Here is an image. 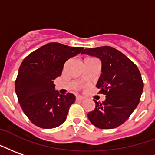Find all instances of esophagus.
I'll return each mask as SVG.
<instances>
[{
  "label": "esophagus",
  "mask_w": 155,
  "mask_h": 155,
  "mask_svg": "<svg viewBox=\"0 0 155 155\" xmlns=\"http://www.w3.org/2000/svg\"><path fill=\"white\" fill-rule=\"evenodd\" d=\"M84 98L82 97V96H76V100L77 101H81V100H84Z\"/></svg>",
  "instance_id": "esophagus-1"
}]
</instances>
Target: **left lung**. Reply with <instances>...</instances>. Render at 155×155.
Masks as SVG:
<instances>
[{
	"instance_id": "left-lung-1",
	"label": "left lung",
	"mask_w": 155,
	"mask_h": 155,
	"mask_svg": "<svg viewBox=\"0 0 155 155\" xmlns=\"http://www.w3.org/2000/svg\"><path fill=\"white\" fill-rule=\"evenodd\" d=\"M82 54L98 57L102 74L96 87L106 95L103 103L95 102L88 117L100 129H113L123 124L140 103L144 83L138 67L121 51L109 46L84 49Z\"/></svg>"
}]
</instances>
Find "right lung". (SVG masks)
Instances as JSON below:
<instances>
[{
    "mask_svg": "<svg viewBox=\"0 0 155 155\" xmlns=\"http://www.w3.org/2000/svg\"><path fill=\"white\" fill-rule=\"evenodd\" d=\"M83 49L49 42L22 61L15 84V93L23 112L35 126L51 129L66 121L75 96L71 93L59 94L55 90L54 80L61 74L66 61Z\"/></svg>",
    "mask_w": 155,
    "mask_h": 155,
    "instance_id": "right-lung-1",
    "label": "right lung"
}]
</instances>
